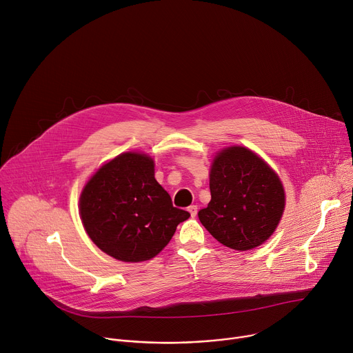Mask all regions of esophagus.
I'll return each instance as SVG.
<instances>
[{
	"label": "esophagus",
	"instance_id": "esophagus-1",
	"mask_svg": "<svg viewBox=\"0 0 353 353\" xmlns=\"http://www.w3.org/2000/svg\"><path fill=\"white\" fill-rule=\"evenodd\" d=\"M188 212H190L191 218H195V215H196V212H198L196 205H191V207H188Z\"/></svg>",
	"mask_w": 353,
	"mask_h": 353
}]
</instances>
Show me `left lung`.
<instances>
[{
    "mask_svg": "<svg viewBox=\"0 0 353 353\" xmlns=\"http://www.w3.org/2000/svg\"><path fill=\"white\" fill-rule=\"evenodd\" d=\"M210 204L198 218L219 243L247 251L274 234L285 211V188L254 150L243 145L218 150L210 169Z\"/></svg>",
    "mask_w": 353,
    "mask_h": 353,
    "instance_id": "left-lung-1",
    "label": "left lung"
}]
</instances>
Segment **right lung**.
Segmentation results:
<instances>
[{
    "mask_svg": "<svg viewBox=\"0 0 353 353\" xmlns=\"http://www.w3.org/2000/svg\"><path fill=\"white\" fill-rule=\"evenodd\" d=\"M79 216L103 253L123 263H141L157 257L190 214L174 208L157 181L154 158L130 150L88 179L79 195Z\"/></svg>",
    "mask_w": 353,
    "mask_h": 353,
    "instance_id": "right-lung-1",
    "label": "right lung"
}]
</instances>
